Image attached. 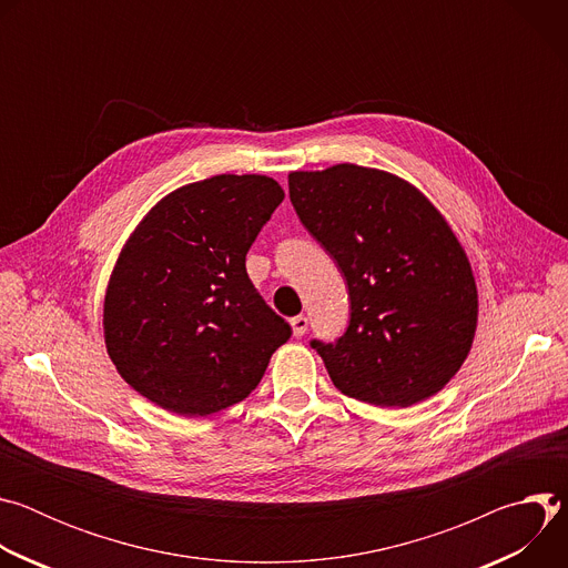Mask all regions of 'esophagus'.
Returning a JSON list of instances; mask_svg holds the SVG:
<instances>
[{"instance_id":"34e87169","label":"esophagus","mask_w":568,"mask_h":568,"mask_svg":"<svg viewBox=\"0 0 568 568\" xmlns=\"http://www.w3.org/2000/svg\"><path fill=\"white\" fill-rule=\"evenodd\" d=\"M290 326H292L294 337H303L307 333V318L303 314H298V316L290 318Z\"/></svg>"}]
</instances>
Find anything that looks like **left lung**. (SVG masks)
Listing matches in <instances>:
<instances>
[{"instance_id": "left-lung-1", "label": "left lung", "mask_w": 568, "mask_h": 568, "mask_svg": "<svg viewBox=\"0 0 568 568\" xmlns=\"http://www.w3.org/2000/svg\"><path fill=\"white\" fill-rule=\"evenodd\" d=\"M290 200L348 283L351 323L312 342L333 384L375 407L438 393L469 355L478 292L440 211L407 180L357 164L290 173Z\"/></svg>"}]
</instances>
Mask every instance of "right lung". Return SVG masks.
<instances>
[{"instance_id":"add662e5","label":"right lung","mask_w":568,"mask_h":568,"mask_svg":"<svg viewBox=\"0 0 568 568\" xmlns=\"http://www.w3.org/2000/svg\"><path fill=\"white\" fill-rule=\"evenodd\" d=\"M283 197L265 175H213L161 197L128 237L105 292V348L156 407L186 418L231 407L290 339L245 267Z\"/></svg>"}]
</instances>
